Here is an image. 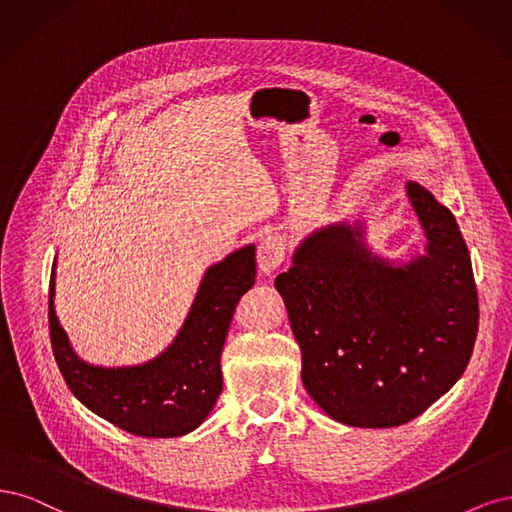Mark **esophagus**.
I'll return each mask as SVG.
<instances>
[{
    "label": "esophagus",
    "instance_id": "1",
    "mask_svg": "<svg viewBox=\"0 0 512 512\" xmlns=\"http://www.w3.org/2000/svg\"><path fill=\"white\" fill-rule=\"evenodd\" d=\"M285 259V242L278 236H266L257 246V266L261 274H272Z\"/></svg>",
    "mask_w": 512,
    "mask_h": 512
}]
</instances>
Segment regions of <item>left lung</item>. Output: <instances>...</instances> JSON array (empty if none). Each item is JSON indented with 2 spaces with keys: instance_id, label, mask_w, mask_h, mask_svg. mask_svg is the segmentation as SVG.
Listing matches in <instances>:
<instances>
[{
  "instance_id": "8db88e82",
  "label": "left lung",
  "mask_w": 512,
  "mask_h": 512,
  "mask_svg": "<svg viewBox=\"0 0 512 512\" xmlns=\"http://www.w3.org/2000/svg\"><path fill=\"white\" fill-rule=\"evenodd\" d=\"M406 195L425 251H372L366 221L304 236L274 285L302 353V383L327 417L395 427L419 417L464 374L478 329V295L453 212L417 180Z\"/></svg>"
}]
</instances>
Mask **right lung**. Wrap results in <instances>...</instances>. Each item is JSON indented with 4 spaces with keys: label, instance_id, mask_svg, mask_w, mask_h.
<instances>
[{
    "label": "right lung",
    "instance_id": "add662e5",
    "mask_svg": "<svg viewBox=\"0 0 512 512\" xmlns=\"http://www.w3.org/2000/svg\"><path fill=\"white\" fill-rule=\"evenodd\" d=\"M55 268L48 327L63 381L97 417L144 438H176L200 427L223 391L221 353L242 295L255 285V244L206 268L189 315L157 357L136 366H93L76 355L55 312Z\"/></svg>",
    "mask_w": 512,
    "mask_h": 512
}]
</instances>
